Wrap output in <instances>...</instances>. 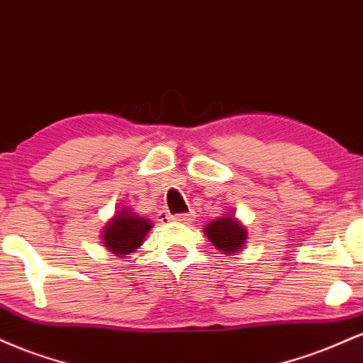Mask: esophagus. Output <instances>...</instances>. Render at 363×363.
I'll return each instance as SVG.
<instances>
[{"label":"esophagus","mask_w":363,"mask_h":363,"mask_svg":"<svg viewBox=\"0 0 363 363\" xmlns=\"http://www.w3.org/2000/svg\"><path fill=\"white\" fill-rule=\"evenodd\" d=\"M194 211H187V213H179V215H174V220H177V222L181 223H191L194 222Z\"/></svg>","instance_id":"1"}]
</instances>
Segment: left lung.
Segmentation results:
<instances>
[{
  "instance_id": "obj_1",
  "label": "left lung",
  "mask_w": 363,
  "mask_h": 363,
  "mask_svg": "<svg viewBox=\"0 0 363 363\" xmlns=\"http://www.w3.org/2000/svg\"><path fill=\"white\" fill-rule=\"evenodd\" d=\"M208 239L213 242V245L223 252H237L240 247H244L245 242V228L237 220L228 218H216L205 227Z\"/></svg>"
}]
</instances>
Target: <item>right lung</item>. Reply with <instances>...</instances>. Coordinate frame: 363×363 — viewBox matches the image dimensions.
Wrapping results in <instances>:
<instances>
[{"label": "right lung", "instance_id": "add662e5", "mask_svg": "<svg viewBox=\"0 0 363 363\" xmlns=\"http://www.w3.org/2000/svg\"><path fill=\"white\" fill-rule=\"evenodd\" d=\"M150 228V220L136 216L129 210H123L107 223L104 230V242L111 252L123 256L140 247Z\"/></svg>", "mask_w": 363, "mask_h": 363}]
</instances>
